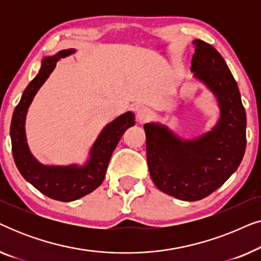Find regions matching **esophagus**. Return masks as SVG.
<instances>
[{"mask_svg": "<svg viewBox=\"0 0 261 261\" xmlns=\"http://www.w3.org/2000/svg\"><path fill=\"white\" fill-rule=\"evenodd\" d=\"M152 117V112L151 109L146 108V107H142V108H140L138 110L137 113V120L139 123H145L147 122V121L151 119Z\"/></svg>", "mask_w": 261, "mask_h": 261, "instance_id": "1", "label": "esophagus"}]
</instances>
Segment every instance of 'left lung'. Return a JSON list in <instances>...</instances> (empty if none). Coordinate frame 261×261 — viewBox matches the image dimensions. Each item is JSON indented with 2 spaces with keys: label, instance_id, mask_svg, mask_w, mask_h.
I'll use <instances>...</instances> for the list:
<instances>
[{
  "label": "left lung",
  "instance_id": "obj_1",
  "mask_svg": "<svg viewBox=\"0 0 261 261\" xmlns=\"http://www.w3.org/2000/svg\"><path fill=\"white\" fill-rule=\"evenodd\" d=\"M192 44L191 71L216 97L220 119L194 139L179 138L158 122L144 126L153 183L160 191L189 202L219 189L237 171L246 149V112L229 67L212 45L198 39Z\"/></svg>",
  "mask_w": 261,
  "mask_h": 261
}]
</instances>
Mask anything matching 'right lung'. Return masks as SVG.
<instances>
[{"mask_svg":"<svg viewBox=\"0 0 261 261\" xmlns=\"http://www.w3.org/2000/svg\"><path fill=\"white\" fill-rule=\"evenodd\" d=\"M74 52V48L62 49L55 56H47L42 59L39 73L24 89L10 123L12 151L17 170L41 194L62 202L76 201L84 197L102 184L114 149L124 132L135 124L133 112L124 113L107 124L90 148L89 158L84 165H45L32 154L24 129L28 108L39 89L55 70L57 62Z\"/></svg>","mask_w":261,"mask_h":261,"instance_id":"obj_1","label":"right lung"}]
</instances>
